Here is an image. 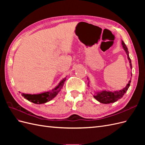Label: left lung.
Masks as SVG:
<instances>
[{
    "label": "left lung",
    "mask_w": 145,
    "mask_h": 145,
    "mask_svg": "<svg viewBox=\"0 0 145 145\" xmlns=\"http://www.w3.org/2000/svg\"><path fill=\"white\" fill-rule=\"evenodd\" d=\"M121 45L123 46V48L124 50L126 52L127 56H128V59L129 61V63H130V67H131V68L132 69V64H131V60L129 56V52L128 50V48H127L125 43L123 40L121 41ZM130 83H131V80L129 81L128 83L126 85L125 88H124L123 89H122L118 91L111 92V91H102L100 92H98V93H96L95 95H94V97L97 101H99V102L104 103V104H108V103L117 102L118 99H121L123 96V95L126 93V92L128 89L129 87L130 86Z\"/></svg>",
    "instance_id": "obj_1"
}]
</instances>
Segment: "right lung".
<instances>
[{
    "instance_id": "right-lung-1",
    "label": "right lung",
    "mask_w": 145,
    "mask_h": 145,
    "mask_svg": "<svg viewBox=\"0 0 145 145\" xmlns=\"http://www.w3.org/2000/svg\"><path fill=\"white\" fill-rule=\"evenodd\" d=\"M66 80V77L60 82L57 86H56L54 89L51 91L45 92V93L39 94H21L24 96L25 99H27L29 102H31L36 104H42L45 103L47 102H49L52 99H54L56 96L57 95L59 92L62 88L64 85V82Z\"/></svg>"
}]
</instances>
